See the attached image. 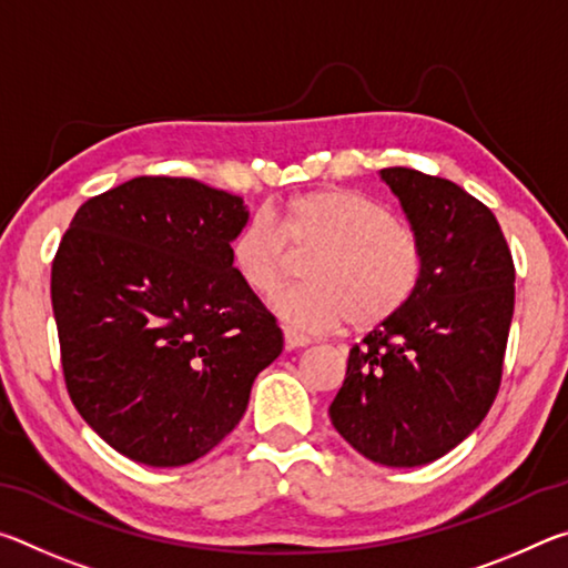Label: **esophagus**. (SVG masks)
Wrapping results in <instances>:
<instances>
[{
  "instance_id": "obj_1",
  "label": "esophagus",
  "mask_w": 568,
  "mask_h": 568,
  "mask_svg": "<svg viewBox=\"0 0 568 568\" xmlns=\"http://www.w3.org/2000/svg\"><path fill=\"white\" fill-rule=\"evenodd\" d=\"M283 338H285V351H297V348H305V345H311V338H307V335L295 333L293 328H285Z\"/></svg>"
}]
</instances>
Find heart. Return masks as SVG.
<instances>
[{
	"instance_id": "obj_1",
	"label": "heart",
	"mask_w": 568,
	"mask_h": 568,
	"mask_svg": "<svg viewBox=\"0 0 568 568\" xmlns=\"http://www.w3.org/2000/svg\"><path fill=\"white\" fill-rule=\"evenodd\" d=\"M271 215L240 225L230 240V265L245 291L271 295L285 271V240L318 247L305 267L307 283L285 287L271 301L287 328L321 333L351 321L353 328L368 331L416 295L426 267L420 240L363 192L311 190Z\"/></svg>"
}]
</instances>
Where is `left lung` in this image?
Returning <instances> with one entry per match:
<instances>
[{
    "label": "left lung",
    "instance_id": "obj_1",
    "mask_svg": "<svg viewBox=\"0 0 568 568\" xmlns=\"http://www.w3.org/2000/svg\"><path fill=\"white\" fill-rule=\"evenodd\" d=\"M420 240L416 295L348 355L331 403L373 464L426 466L466 440L498 393L514 315V261L498 220L464 187L408 168L378 172Z\"/></svg>",
    "mask_w": 568,
    "mask_h": 568
}]
</instances>
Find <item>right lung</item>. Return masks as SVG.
I'll use <instances>...</instances> for the list:
<instances>
[{
  "label": "right lung",
  "mask_w": 568,
  "mask_h": 568,
  "mask_svg": "<svg viewBox=\"0 0 568 568\" xmlns=\"http://www.w3.org/2000/svg\"><path fill=\"white\" fill-rule=\"evenodd\" d=\"M243 197L134 178L77 210L52 265L74 408L138 464L185 466L233 430L283 333L230 265Z\"/></svg>",
  "instance_id": "right-lung-1"
}]
</instances>
